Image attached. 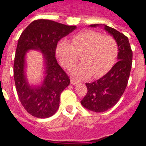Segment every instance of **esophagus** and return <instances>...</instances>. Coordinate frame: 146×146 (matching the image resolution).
Returning a JSON list of instances; mask_svg holds the SVG:
<instances>
[{
    "label": "esophagus",
    "instance_id": "1",
    "mask_svg": "<svg viewBox=\"0 0 146 146\" xmlns=\"http://www.w3.org/2000/svg\"><path fill=\"white\" fill-rule=\"evenodd\" d=\"M80 81L79 80H74V79H71V83L72 85H76L77 83H79Z\"/></svg>",
    "mask_w": 146,
    "mask_h": 146
}]
</instances>
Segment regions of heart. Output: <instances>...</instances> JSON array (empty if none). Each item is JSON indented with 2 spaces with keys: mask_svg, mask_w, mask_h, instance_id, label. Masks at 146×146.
<instances>
[{
  "mask_svg": "<svg viewBox=\"0 0 146 146\" xmlns=\"http://www.w3.org/2000/svg\"><path fill=\"white\" fill-rule=\"evenodd\" d=\"M118 43L110 36H104L94 31H86L72 36L71 42L61 40L57 46L60 64L69 69L79 60L82 64L72 69L75 77H98L105 74L114 64L118 55Z\"/></svg>",
  "mask_w": 146,
  "mask_h": 146,
  "instance_id": "1",
  "label": "heart"
}]
</instances>
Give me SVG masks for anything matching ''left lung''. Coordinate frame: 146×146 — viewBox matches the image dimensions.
Here are the masks:
<instances>
[{"instance_id": "left-lung-1", "label": "left lung", "mask_w": 146, "mask_h": 146, "mask_svg": "<svg viewBox=\"0 0 146 146\" xmlns=\"http://www.w3.org/2000/svg\"><path fill=\"white\" fill-rule=\"evenodd\" d=\"M90 26L96 27L99 25ZM104 28L118 43V60L102 78L86 83L88 92L81 104L86 109L96 113H102L110 109L121 99L128 83L132 64V51L128 38L108 25H104Z\"/></svg>"}]
</instances>
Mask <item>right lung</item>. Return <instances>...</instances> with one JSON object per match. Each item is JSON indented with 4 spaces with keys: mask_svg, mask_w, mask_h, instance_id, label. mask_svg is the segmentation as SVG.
<instances>
[{
    "mask_svg": "<svg viewBox=\"0 0 146 146\" xmlns=\"http://www.w3.org/2000/svg\"><path fill=\"white\" fill-rule=\"evenodd\" d=\"M75 25H66L50 20H34L18 40L14 62V78L18 97L28 113L34 117L52 116L59 108L60 94L70 83V79L55 58L57 44L75 30ZM30 49L39 50L44 55L46 76L42 86L32 87L25 74V55Z\"/></svg>",
    "mask_w": 146,
    "mask_h": 146,
    "instance_id": "obj_1",
    "label": "right lung"
}]
</instances>
